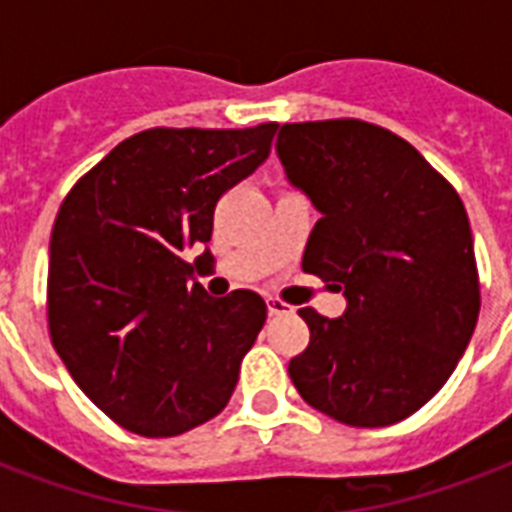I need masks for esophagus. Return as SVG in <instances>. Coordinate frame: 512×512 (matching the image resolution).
<instances>
[{"label": "esophagus", "mask_w": 512, "mask_h": 512, "mask_svg": "<svg viewBox=\"0 0 512 512\" xmlns=\"http://www.w3.org/2000/svg\"><path fill=\"white\" fill-rule=\"evenodd\" d=\"M265 305H268V313H271V316H287V313L295 311L292 305L284 303V300H279V297H268V300H265Z\"/></svg>", "instance_id": "34e87169"}]
</instances>
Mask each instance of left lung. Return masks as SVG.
Returning a JSON list of instances; mask_svg holds the SVG:
<instances>
[{
    "mask_svg": "<svg viewBox=\"0 0 512 512\" xmlns=\"http://www.w3.org/2000/svg\"><path fill=\"white\" fill-rule=\"evenodd\" d=\"M276 151L321 212L303 271L348 297L340 319L297 311L311 340L289 377L350 428L406 420L449 380L481 311L460 193L412 143L361 119L281 124Z\"/></svg>",
    "mask_w": 512,
    "mask_h": 512,
    "instance_id": "left-lung-1",
    "label": "left lung"
}]
</instances>
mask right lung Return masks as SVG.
<instances>
[{
	"label": "right lung",
	"instance_id": "obj_1",
	"mask_svg": "<svg viewBox=\"0 0 512 512\" xmlns=\"http://www.w3.org/2000/svg\"><path fill=\"white\" fill-rule=\"evenodd\" d=\"M276 122L154 127L84 172L50 236L47 327L84 396L130 433L172 438L220 414L265 324L249 289L209 297L183 252L220 196L265 162ZM209 252L196 260L207 265Z\"/></svg>",
	"mask_w": 512,
	"mask_h": 512
}]
</instances>
